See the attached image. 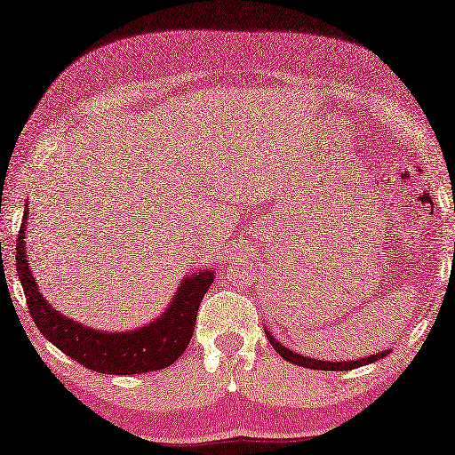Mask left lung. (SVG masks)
<instances>
[{
	"label": "left lung",
	"mask_w": 455,
	"mask_h": 455,
	"mask_svg": "<svg viewBox=\"0 0 455 455\" xmlns=\"http://www.w3.org/2000/svg\"><path fill=\"white\" fill-rule=\"evenodd\" d=\"M264 332L267 336L269 344L274 346V350L283 357V360L291 362L299 367H308V370H321V371H347V370H355V367H362V365H367V363H373L377 360H381V357H385L389 354V350H383V352H377V354H371L367 357H362V360H347V362H331V360H315V357H307L303 354L299 352H293L289 350V347H285L282 342L277 340V338H274V334L266 331Z\"/></svg>",
	"instance_id": "obj_1"
}]
</instances>
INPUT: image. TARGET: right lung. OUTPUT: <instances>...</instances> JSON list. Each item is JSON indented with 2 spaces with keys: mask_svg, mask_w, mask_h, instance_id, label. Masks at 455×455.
Returning <instances> with one entry per match:
<instances>
[{
  "mask_svg": "<svg viewBox=\"0 0 455 455\" xmlns=\"http://www.w3.org/2000/svg\"><path fill=\"white\" fill-rule=\"evenodd\" d=\"M28 199L17 236V274L27 297L28 313L48 342L88 370L108 375H137L164 370L186 352L196 328L201 299L215 282L212 269L183 275L178 291L160 316L132 331H100L68 318L38 291L25 250Z\"/></svg>",
  "mask_w": 455,
  "mask_h": 455,
  "instance_id": "obj_1",
  "label": "right lung"
}]
</instances>
